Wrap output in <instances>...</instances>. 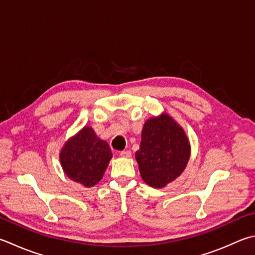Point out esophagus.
Segmentation results:
<instances>
[{
	"label": "esophagus",
	"mask_w": 255,
	"mask_h": 255,
	"mask_svg": "<svg viewBox=\"0 0 255 255\" xmlns=\"http://www.w3.org/2000/svg\"><path fill=\"white\" fill-rule=\"evenodd\" d=\"M120 155H121L122 157H126V158H128V157H131V155H132V153H131V151H122L121 153H120Z\"/></svg>",
	"instance_id": "esophagus-1"
}]
</instances>
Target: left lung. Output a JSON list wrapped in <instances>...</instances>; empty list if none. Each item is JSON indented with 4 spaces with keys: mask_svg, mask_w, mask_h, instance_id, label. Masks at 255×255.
<instances>
[{
    "mask_svg": "<svg viewBox=\"0 0 255 255\" xmlns=\"http://www.w3.org/2000/svg\"><path fill=\"white\" fill-rule=\"evenodd\" d=\"M141 137L135 158L143 181L161 189L177 179L191 155L190 141L183 128L164 112L146 120Z\"/></svg>",
    "mask_w": 255,
    "mask_h": 255,
    "instance_id": "obj_1",
    "label": "left lung"
}]
</instances>
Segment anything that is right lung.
I'll return each instance as SVG.
<instances>
[{"instance_id": "obj_1", "label": "right lung", "mask_w": 255, "mask_h": 255, "mask_svg": "<svg viewBox=\"0 0 255 255\" xmlns=\"http://www.w3.org/2000/svg\"><path fill=\"white\" fill-rule=\"evenodd\" d=\"M112 151L91 127H84L64 143L60 162L66 176L85 187L98 184L104 175Z\"/></svg>"}]
</instances>
